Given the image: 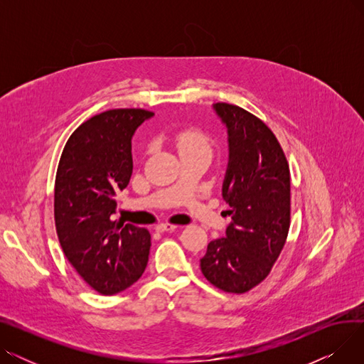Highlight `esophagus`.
I'll return each instance as SVG.
<instances>
[{
	"label": "esophagus",
	"mask_w": 364,
	"mask_h": 364,
	"mask_svg": "<svg viewBox=\"0 0 364 364\" xmlns=\"http://www.w3.org/2000/svg\"><path fill=\"white\" fill-rule=\"evenodd\" d=\"M176 228H178V225L169 224V223H162V224H158V225H156V232H159V233H164V232H174Z\"/></svg>",
	"instance_id": "esophagus-1"
}]
</instances>
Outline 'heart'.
<instances>
[{
    "label": "heart",
    "mask_w": 364,
    "mask_h": 364,
    "mask_svg": "<svg viewBox=\"0 0 364 364\" xmlns=\"http://www.w3.org/2000/svg\"><path fill=\"white\" fill-rule=\"evenodd\" d=\"M177 147L180 153L188 150L211 151V139L200 128H187L177 136Z\"/></svg>",
    "instance_id": "b5f03b06"
}]
</instances>
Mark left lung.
<instances>
[{
    "label": "left lung",
    "instance_id": "8db88e82",
    "mask_svg": "<svg viewBox=\"0 0 364 364\" xmlns=\"http://www.w3.org/2000/svg\"><path fill=\"white\" fill-rule=\"evenodd\" d=\"M227 125L230 161L223 196L232 224L208 245L203 276L228 294H245L270 274L291 227V172L284 151L255 114L236 105H214Z\"/></svg>",
    "mask_w": 364,
    "mask_h": 364
}]
</instances>
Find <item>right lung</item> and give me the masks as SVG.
<instances>
[{"label": "right lung", "instance_id": "obj_1", "mask_svg": "<svg viewBox=\"0 0 364 364\" xmlns=\"http://www.w3.org/2000/svg\"><path fill=\"white\" fill-rule=\"evenodd\" d=\"M153 117L146 109H110L76 128L65 144L54 186V223L73 269L102 295L136 283L150 251L147 228L110 217L132 174L131 139Z\"/></svg>", "mask_w": 364, "mask_h": 364}]
</instances>
